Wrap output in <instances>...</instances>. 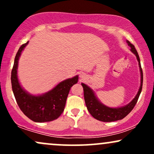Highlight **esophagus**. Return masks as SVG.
<instances>
[{
	"instance_id": "34e87169",
	"label": "esophagus",
	"mask_w": 154,
	"mask_h": 154,
	"mask_svg": "<svg viewBox=\"0 0 154 154\" xmlns=\"http://www.w3.org/2000/svg\"><path fill=\"white\" fill-rule=\"evenodd\" d=\"M79 77H80L81 79L84 78V77H85V74L84 73H80V75H79Z\"/></svg>"
}]
</instances>
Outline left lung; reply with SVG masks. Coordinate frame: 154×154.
<instances>
[{"instance_id":"1","label":"left lung","mask_w":154,"mask_h":154,"mask_svg":"<svg viewBox=\"0 0 154 154\" xmlns=\"http://www.w3.org/2000/svg\"><path fill=\"white\" fill-rule=\"evenodd\" d=\"M127 43L131 48L130 49L131 52L133 53L137 58V61H138L140 74V85L138 91H137L135 98L130 103L120 107L112 108L107 106L100 102L93 89H91L89 86L85 83H81L83 88V91H84V98L88 110L95 119L99 120V121L104 122H111L122 119L133 109L137 100H138L141 91H142L143 77V71L141 69L140 61L138 54H137L135 46L130 43L128 40H127Z\"/></svg>"}]
</instances>
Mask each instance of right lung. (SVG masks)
<instances>
[{
    "label": "right lung",
    "mask_w": 154,
    "mask_h": 154,
    "mask_svg": "<svg viewBox=\"0 0 154 154\" xmlns=\"http://www.w3.org/2000/svg\"><path fill=\"white\" fill-rule=\"evenodd\" d=\"M28 43L23 44L16 55L11 77L14 95L20 109L29 119L35 122L53 121L62 114L70 88L77 82L79 77L64 79L43 94L29 93L21 85L17 75L19 58Z\"/></svg>",
    "instance_id": "obj_1"
}]
</instances>
